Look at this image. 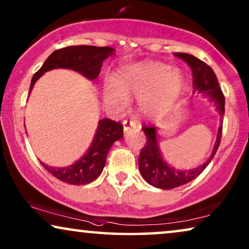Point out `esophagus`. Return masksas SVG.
<instances>
[{
    "mask_svg": "<svg viewBox=\"0 0 249 249\" xmlns=\"http://www.w3.org/2000/svg\"><path fill=\"white\" fill-rule=\"evenodd\" d=\"M138 128H139V124H136L135 121H128V120L124 121V131H129L130 129H138Z\"/></svg>",
    "mask_w": 249,
    "mask_h": 249,
    "instance_id": "34e87169",
    "label": "esophagus"
}]
</instances>
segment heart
I'll return each instance as SVG.
<instances>
[{
  "mask_svg": "<svg viewBox=\"0 0 249 249\" xmlns=\"http://www.w3.org/2000/svg\"><path fill=\"white\" fill-rule=\"evenodd\" d=\"M182 86L183 74L177 68L161 62H142L124 67L115 79L107 78L103 97L119 110L127 107L129 97H139L142 111L151 113L170 107Z\"/></svg>",
  "mask_w": 249,
  "mask_h": 249,
  "instance_id": "b5f03b06",
  "label": "heart"
}]
</instances>
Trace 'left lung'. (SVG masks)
<instances>
[{
  "instance_id": "left-lung-1",
  "label": "left lung",
  "mask_w": 249,
  "mask_h": 249,
  "mask_svg": "<svg viewBox=\"0 0 249 249\" xmlns=\"http://www.w3.org/2000/svg\"><path fill=\"white\" fill-rule=\"evenodd\" d=\"M177 57L187 62V64L192 68L193 72V86L194 93L199 91L203 93L206 97L214 102L216 110L219 111L221 117L223 118L224 114V95L219 86V81L212 70V68L207 66L205 62L197 59L196 56L187 53H175ZM146 135V144L142 148L141 154L138 158V165L141 173L146 181L149 185L161 189H173L177 187L186 185L197 178L204 169L209 165L212 159L215 155L220 146L221 136H222V125H220L217 130L216 142L214 144L212 155L202 165L197 166L192 170H177L169 165L164 160L162 159V154L160 152L158 144V135H156L155 127H144L142 128Z\"/></svg>"
}]
</instances>
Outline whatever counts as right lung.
<instances>
[{"label": "right lung", "mask_w": 249, "mask_h": 249, "mask_svg": "<svg viewBox=\"0 0 249 249\" xmlns=\"http://www.w3.org/2000/svg\"><path fill=\"white\" fill-rule=\"evenodd\" d=\"M113 52L114 49L112 47L91 45L68 46L54 51L47 57L42 68L34 74L32 83H30L29 93L32 91L37 79H39L46 71L56 69V68L74 70L89 80L96 79L101 72L104 60L114 54ZM122 137H124V125L120 122L110 120V119H102L98 121L97 130L95 132L89 148L86 154L77 162L64 168H54L43 162H40V164L49 173L61 181L77 186L87 185L94 181L101 175L107 162V152L110 151L114 142Z\"/></svg>", "instance_id": "obj_1"}]
</instances>
